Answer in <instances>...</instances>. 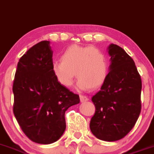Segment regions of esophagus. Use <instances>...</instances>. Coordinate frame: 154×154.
I'll return each instance as SVG.
<instances>
[{
  "instance_id": "34e87169",
  "label": "esophagus",
  "mask_w": 154,
  "mask_h": 154,
  "mask_svg": "<svg viewBox=\"0 0 154 154\" xmlns=\"http://www.w3.org/2000/svg\"><path fill=\"white\" fill-rule=\"evenodd\" d=\"M80 100H81V102H85L88 101V97L85 95H80Z\"/></svg>"
}]
</instances>
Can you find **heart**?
Here are the masks:
<instances>
[{
	"instance_id": "b5f03b06",
	"label": "heart",
	"mask_w": 154,
	"mask_h": 154,
	"mask_svg": "<svg viewBox=\"0 0 154 154\" xmlns=\"http://www.w3.org/2000/svg\"><path fill=\"white\" fill-rule=\"evenodd\" d=\"M61 61L52 63V73L62 86L70 87L78 77L77 88L87 91L98 88L106 80L109 64L105 54L97 48L70 45L61 55Z\"/></svg>"
}]
</instances>
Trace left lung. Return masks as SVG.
Here are the masks:
<instances>
[{
    "label": "left lung",
    "instance_id": "obj_1",
    "mask_svg": "<svg viewBox=\"0 0 154 154\" xmlns=\"http://www.w3.org/2000/svg\"><path fill=\"white\" fill-rule=\"evenodd\" d=\"M109 72L101 90L92 97L95 113L91 133L108 142L122 139L130 132L141 111L142 81L133 60L116 44L108 47Z\"/></svg>",
    "mask_w": 154,
    "mask_h": 154
}]
</instances>
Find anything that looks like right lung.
Segmentation results:
<instances>
[{
    "label": "right lung",
    "mask_w": 154,
    "mask_h": 154,
    "mask_svg": "<svg viewBox=\"0 0 154 154\" xmlns=\"http://www.w3.org/2000/svg\"><path fill=\"white\" fill-rule=\"evenodd\" d=\"M49 41H42L20 58L13 84L14 116L32 141L50 144L66 129L65 112L80 102L52 73L53 50Z\"/></svg>",
    "instance_id": "right-lung-1"
}]
</instances>
